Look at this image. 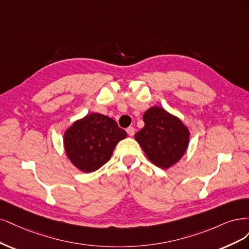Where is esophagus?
I'll return each instance as SVG.
<instances>
[{"instance_id": "1", "label": "esophagus", "mask_w": 249, "mask_h": 249, "mask_svg": "<svg viewBox=\"0 0 249 249\" xmlns=\"http://www.w3.org/2000/svg\"><path fill=\"white\" fill-rule=\"evenodd\" d=\"M127 133H128V135H129V136H133L134 135V128L133 127H128L127 128Z\"/></svg>"}]
</instances>
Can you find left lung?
Listing matches in <instances>:
<instances>
[{
  "label": "left lung",
  "instance_id": "8db88e82",
  "mask_svg": "<svg viewBox=\"0 0 249 249\" xmlns=\"http://www.w3.org/2000/svg\"><path fill=\"white\" fill-rule=\"evenodd\" d=\"M145 126L134 135L150 161L170 168L186 153L190 131L182 120L161 107H151L143 114Z\"/></svg>",
  "mask_w": 249,
  "mask_h": 249
}]
</instances>
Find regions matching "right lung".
<instances>
[{"label":"right lung","instance_id":"obj_1","mask_svg":"<svg viewBox=\"0 0 249 249\" xmlns=\"http://www.w3.org/2000/svg\"><path fill=\"white\" fill-rule=\"evenodd\" d=\"M127 138L114 119L92 113L72 123L63 135L67 158L78 171H97L110 159L117 143Z\"/></svg>","mask_w":249,"mask_h":249}]
</instances>
